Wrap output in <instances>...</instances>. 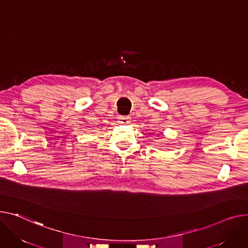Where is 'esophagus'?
<instances>
[{
  "instance_id": "1",
  "label": "esophagus",
  "mask_w": 248,
  "mask_h": 248,
  "mask_svg": "<svg viewBox=\"0 0 248 248\" xmlns=\"http://www.w3.org/2000/svg\"><path fill=\"white\" fill-rule=\"evenodd\" d=\"M130 122V117L129 115H121L119 117V123L123 124H126Z\"/></svg>"
}]
</instances>
